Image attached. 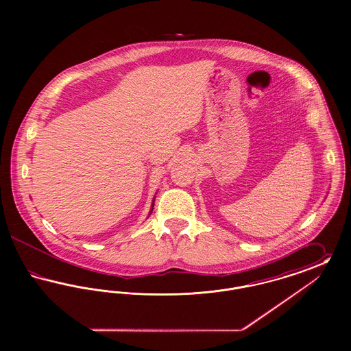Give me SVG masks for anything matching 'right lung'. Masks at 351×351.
Listing matches in <instances>:
<instances>
[{
    "instance_id": "1",
    "label": "right lung",
    "mask_w": 351,
    "mask_h": 351,
    "mask_svg": "<svg viewBox=\"0 0 351 351\" xmlns=\"http://www.w3.org/2000/svg\"><path fill=\"white\" fill-rule=\"evenodd\" d=\"M152 206H154V202H152ZM151 212H152V208H151Z\"/></svg>"
}]
</instances>
